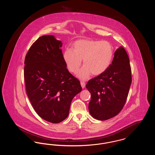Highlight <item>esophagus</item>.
Wrapping results in <instances>:
<instances>
[{
	"label": "esophagus",
	"instance_id": "obj_1",
	"mask_svg": "<svg viewBox=\"0 0 155 155\" xmlns=\"http://www.w3.org/2000/svg\"><path fill=\"white\" fill-rule=\"evenodd\" d=\"M81 87H82V88H85V82H84V81H81Z\"/></svg>",
	"mask_w": 155,
	"mask_h": 155
}]
</instances>
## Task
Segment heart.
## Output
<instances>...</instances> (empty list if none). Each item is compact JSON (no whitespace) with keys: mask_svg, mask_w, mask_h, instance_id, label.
<instances>
[{"mask_svg":"<svg viewBox=\"0 0 155 155\" xmlns=\"http://www.w3.org/2000/svg\"><path fill=\"white\" fill-rule=\"evenodd\" d=\"M114 55L112 45L107 41L80 39L75 42L71 49L63 53V60L68 70L75 74L80 70L83 59L84 67L78 76L86 80L92 74H103L110 67Z\"/></svg>","mask_w":155,"mask_h":155,"instance_id":"heart-1","label":"heart"}]
</instances>
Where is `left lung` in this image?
Listing matches in <instances>:
<instances>
[{
  "label": "left lung",
  "instance_id": "obj_1",
  "mask_svg": "<svg viewBox=\"0 0 155 155\" xmlns=\"http://www.w3.org/2000/svg\"><path fill=\"white\" fill-rule=\"evenodd\" d=\"M132 82L131 69L124 48L114 52L112 63L103 74L89 80L86 85L91 94V115L98 120L112 118L123 109Z\"/></svg>",
  "mask_w": 155,
  "mask_h": 155
}]
</instances>
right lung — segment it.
I'll use <instances>...</instances> for the list:
<instances>
[{
    "mask_svg": "<svg viewBox=\"0 0 155 155\" xmlns=\"http://www.w3.org/2000/svg\"><path fill=\"white\" fill-rule=\"evenodd\" d=\"M61 46V41L53 35L39 37L24 61V80L31 103L39 117L52 123L67 117L73 99L82 91L80 81L66 68Z\"/></svg>",
    "mask_w": 155,
    "mask_h": 155,
    "instance_id": "right-lung-1",
    "label": "right lung"
}]
</instances>
